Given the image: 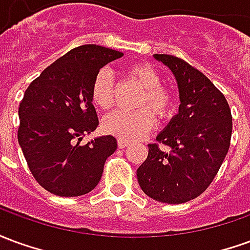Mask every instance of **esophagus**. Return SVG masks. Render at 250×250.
<instances>
[{
  "label": "esophagus",
  "instance_id": "esophagus-1",
  "mask_svg": "<svg viewBox=\"0 0 250 250\" xmlns=\"http://www.w3.org/2000/svg\"><path fill=\"white\" fill-rule=\"evenodd\" d=\"M128 145H130V143L127 141H123V139H119V141H118V146H119V148H125V147H127Z\"/></svg>",
  "mask_w": 250,
  "mask_h": 250
}]
</instances>
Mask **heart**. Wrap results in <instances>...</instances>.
<instances>
[{"instance_id":"1","label":"heart","mask_w":250,"mask_h":250,"mask_svg":"<svg viewBox=\"0 0 250 250\" xmlns=\"http://www.w3.org/2000/svg\"><path fill=\"white\" fill-rule=\"evenodd\" d=\"M128 75L143 88V93L136 104L143 108L132 112L116 111L104 118L102 127L109 135L123 141H135L147 135L154 127L155 116L146 107L150 106L159 119H168L177 109V99L168 88L161 85V75L147 62L131 65ZM91 98L98 108L103 111L112 108L115 103V83L108 69H100L96 73L91 87Z\"/></svg>"}]
</instances>
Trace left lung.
Returning <instances> with one entry per match:
<instances>
[{"mask_svg":"<svg viewBox=\"0 0 250 250\" xmlns=\"http://www.w3.org/2000/svg\"><path fill=\"white\" fill-rule=\"evenodd\" d=\"M154 57L174 73L181 104L158 143L148 145L136 177L150 198L184 204L209 188L225 159L233 127L230 108L220 89L188 62L171 55Z\"/></svg>","mask_w":250,"mask_h":250,"instance_id":"obj_1","label":"left lung"}]
</instances>
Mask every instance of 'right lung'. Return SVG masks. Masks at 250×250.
I'll return each mask as SVG.
<instances>
[{
    "label": "right lung",
    "mask_w": 250,
    "mask_h": 250,
    "mask_svg": "<svg viewBox=\"0 0 250 250\" xmlns=\"http://www.w3.org/2000/svg\"><path fill=\"white\" fill-rule=\"evenodd\" d=\"M122 52L87 44L73 48L45 68L26 88L19 107V143L40 186L60 197L96 188L105 159L118 147L112 135L79 143L99 125L91 87L105 64Z\"/></svg>",
    "instance_id": "add662e5"
}]
</instances>
